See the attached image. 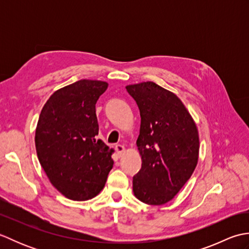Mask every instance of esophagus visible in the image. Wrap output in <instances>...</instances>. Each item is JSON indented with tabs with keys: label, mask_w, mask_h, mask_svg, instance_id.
<instances>
[{
	"label": "esophagus",
	"mask_w": 249,
	"mask_h": 249,
	"mask_svg": "<svg viewBox=\"0 0 249 249\" xmlns=\"http://www.w3.org/2000/svg\"><path fill=\"white\" fill-rule=\"evenodd\" d=\"M115 151H116V153H118V154H119V156H122V155H123L124 153H125L126 149H125L124 145L116 144V145H115Z\"/></svg>",
	"instance_id": "34e87169"
}]
</instances>
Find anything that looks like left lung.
<instances>
[{"instance_id":"8db88e82","label":"left lung","mask_w":249,"mask_h":249,"mask_svg":"<svg viewBox=\"0 0 249 249\" xmlns=\"http://www.w3.org/2000/svg\"><path fill=\"white\" fill-rule=\"evenodd\" d=\"M140 110L137 139L142 166L133 178L137 199L151 205L172 200L192 177L199 158V134L176 94L146 81L126 87Z\"/></svg>"}]
</instances>
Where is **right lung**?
I'll return each instance as SVG.
<instances>
[{"instance_id": "right-lung-1", "label": "right lung", "mask_w": 249, "mask_h": 249, "mask_svg": "<svg viewBox=\"0 0 249 249\" xmlns=\"http://www.w3.org/2000/svg\"><path fill=\"white\" fill-rule=\"evenodd\" d=\"M108 83L82 79L57 89L41 109L37 157L50 183L75 201L92 199L113 167L112 149L97 139L96 105Z\"/></svg>"}]
</instances>
